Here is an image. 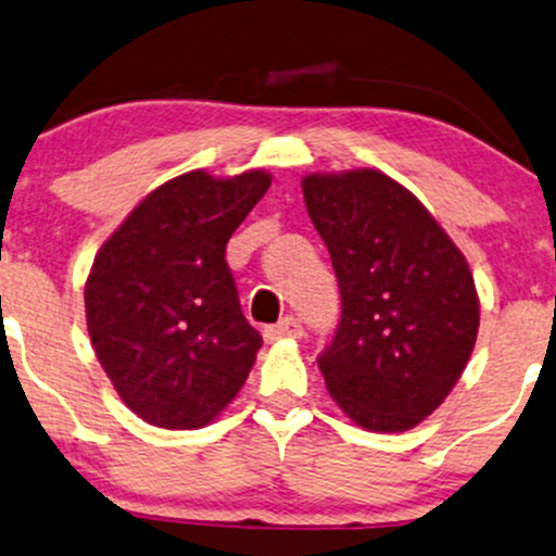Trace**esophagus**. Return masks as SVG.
<instances>
[{"label":"esophagus","mask_w":556,"mask_h":556,"mask_svg":"<svg viewBox=\"0 0 556 556\" xmlns=\"http://www.w3.org/2000/svg\"><path fill=\"white\" fill-rule=\"evenodd\" d=\"M302 336V323L294 318V315H287V318H282L277 323V326H269L264 330V339L274 343L279 339H300Z\"/></svg>","instance_id":"esophagus-1"}]
</instances>
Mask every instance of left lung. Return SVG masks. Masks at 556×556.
<instances>
[{"instance_id": "obj_1", "label": "left lung", "mask_w": 556, "mask_h": 556, "mask_svg": "<svg viewBox=\"0 0 556 556\" xmlns=\"http://www.w3.org/2000/svg\"><path fill=\"white\" fill-rule=\"evenodd\" d=\"M341 320L318 356L330 397L367 431H407L444 403L472 356L480 300L467 258L388 174H307Z\"/></svg>"}]
</instances>
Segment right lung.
Here are the masks:
<instances>
[{
  "instance_id": "obj_1",
  "label": "right lung",
  "mask_w": 556,
  "mask_h": 556,
  "mask_svg": "<svg viewBox=\"0 0 556 556\" xmlns=\"http://www.w3.org/2000/svg\"><path fill=\"white\" fill-rule=\"evenodd\" d=\"M271 177L189 172L146 197L102 243L84 305L97 359L146 424L202 428L243 388L262 349L226 245Z\"/></svg>"
}]
</instances>
